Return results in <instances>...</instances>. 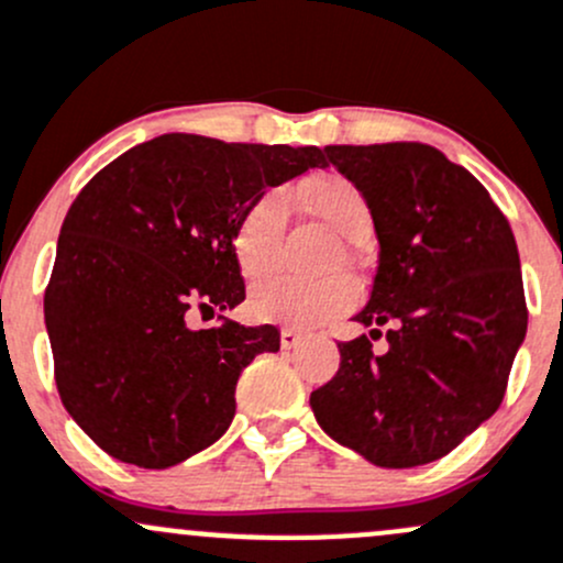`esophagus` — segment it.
I'll use <instances>...</instances> for the list:
<instances>
[{
	"label": "esophagus",
	"instance_id": "obj_1",
	"mask_svg": "<svg viewBox=\"0 0 563 563\" xmlns=\"http://www.w3.org/2000/svg\"><path fill=\"white\" fill-rule=\"evenodd\" d=\"M299 342H301L299 331H294V329H283V331H280V345L286 347V351H291V347H297Z\"/></svg>",
	"mask_w": 563,
	"mask_h": 563
}]
</instances>
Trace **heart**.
<instances>
[{
	"label": "heart",
	"instance_id": "heart-1",
	"mask_svg": "<svg viewBox=\"0 0 563 563\" xmlns=\"http://www.w3.org/2000/svg\"><path fill=\"white\" fill-rule=\"evenodd\" d=\"M299 199L347 240H364L372 229V212L356 183L342 175H321L297 186ZM288 221V197L280 188H266L236 218L232 253L240 272L251 280L269 275L277 264L280 240ZM356 286L345 275L323 280L272 277L251 291L253 318L294 329H316L356 305Z\"/></svg>",
	"mask_w": 563,
	"mask_h": 563
}]
</instances>
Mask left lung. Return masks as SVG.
Here are the masks:
<instances>
[{"label":"left lung","mask_w":563,"mask_h":563,"mask_svg":"<svg viewBox=\"0 0 563 563\" xmlns=\"http://www.w3.org/2000/svg\"><path fill=\"white\" fill-rule=\"evenodd\" d=\"M323 151L366 197L380 256L356 316L372 331L336 345L340 369L310 407L331 440L375 466L429 464L505 399L529 323L516 236L483 183L437 147ZM383 333L389 347L375 354Z\"/></svg>","instance_id":"obj_1"}]
</instances>
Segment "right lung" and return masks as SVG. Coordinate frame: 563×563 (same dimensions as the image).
<instances>
[{
    "label": "right lung",
    "instance_id": "obj_1",
    "mask_svg": "<svg viewBox=\"0 0 563 563\" xmlns=\"http://www.w3.org/2000/svg\"><path fill=\"white\" fill-rule=\"evenodd\" d=\"M312 167H327L321 147L162 134L78 194L58 234L45 327L64 407L112 459L167 470L229 429L240 372L280 351V331L188 321L245 299L236 218Z\"/></svg>",
    "mask_w": 563,
    "mask_h": 563
}]
</instances>
